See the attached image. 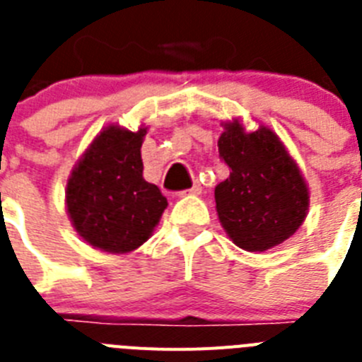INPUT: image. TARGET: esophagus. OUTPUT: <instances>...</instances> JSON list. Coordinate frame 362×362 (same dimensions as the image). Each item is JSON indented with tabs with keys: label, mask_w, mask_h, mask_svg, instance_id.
Wrapping results in <instances>:
<instances>
[{
	"label": "esophagus",
	"mask_w": 362,
	"mask_h": 362,
	"mask_svg": "<svg viewBox=\"0 0 362 362\" xmlns=\"http://www.w3.org/2000/svg\"><path fill=\"white\" fill-rule=\"evenodd\" d=\"M187 193H189V194H200V193H202V185H200L199 182H197V184H193V187H191V189L187 191Z\"/></svg>",
	"instance_id": "1"
}]
</instances>
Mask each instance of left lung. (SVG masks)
I'll use <instances>...</instances> for the list:
<instances>
[{"label": "left lung", "mask_w": 362, "mask_h": 362, "mask_svg": "<svg viewBox=\"0 0 362 362\" xmlns=\"http://www.w3.org/2000/svg\"><path fill=\"white\" fill-rule=\"evenodd\" d=\"M222 127L218 153L229 177L215 187L220 224L242 250H272L303 226L310 207L306 180L269 127L247 133L237 118Z\"/></svg>", "instance_id": "8db88e82"}]
</instances>
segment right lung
<instances>
[{
	"mask_svg": "<svg viewBox=\"0 0 362 362\" xmlns=\"http://www.w3.org/2000/svg\"><path fill=\"white\" fill-rule=\"evenodd\" d=\"M147 127L102 129L69 175L65 207L72 228L89 246L124 255L140 247L158 226L168 199L144 178Z\"/></svg>",
	"mask_w": 362,
	"mask_h": 362,
	"instance_id": "right-lung-1",
	"label": "right lung"
}]
</instances>
